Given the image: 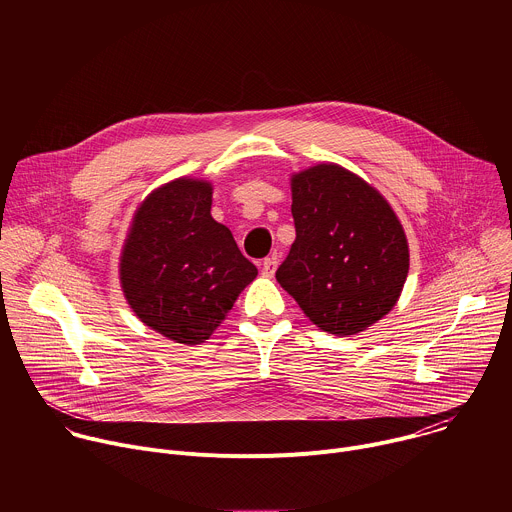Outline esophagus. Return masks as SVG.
Wrapping results in <instances>:
<instances>
[{
  "label": "esophagus",
  "mask_w": 512,
  "mask_h": 512,
  "mask_svg": "<svg viewBox=\"0 0 512 512\" xmlns=\"http://www.w3.org/2000/svg\"><path fill=\"white\" fill-rule=\"evenodd\" d=\"M275 269H277V259L275 257H267V259L261 261V275L263 277H273Z\"/></svg>",
  "instance_id": "34e87169"
}]
</instances>
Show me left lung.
<instances>
[{"label": "left lung", "mask_w": 512, "mask_h": 512, "mask_svg": "<svg viewBox=\"0 0 512 512\" xmlns=\"http://www.w3.org/2000/svg\"><path fill=\"white\" fill-rule=\"evenodd\" d=\"M296 241L275 277L324 332L367 330L397 304L409 245L391 204L338 164L291 176Z\"/></svg>", "instance_id": "1"}]
</instances>
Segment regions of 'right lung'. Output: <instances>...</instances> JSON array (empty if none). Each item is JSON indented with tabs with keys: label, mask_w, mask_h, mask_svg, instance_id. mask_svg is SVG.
Segmentation results:
<instances>
[{
	"label": "right lung",
	"mask_w": 512,
	"mask_h": 512,
	"mask_svg": "<svg viewBox=\"0 0 512 512\" xmlns=\"http://www.w3.org/2000/svg\"><path fill=\"white\" fill-rule=\"evenodd\" d=\"M212 184L178 178L145 198L127 233L119 279L135 316L180 344L221 326L257 267L210 214Z\"/></svg>",
	"instance_id": "add662e5"
}]
</instances>
